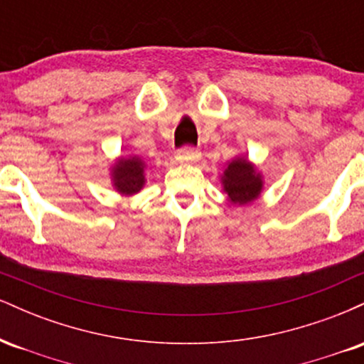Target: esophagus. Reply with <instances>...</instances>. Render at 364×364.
Masks as SVG:
<instances>
[{"instance_id": "esophagus-1", "label": "esophagus", "mask_w": 364, "mask_h": 364, "mask_svg": "<svg viewBox=\"0 0 364 364\" xmlns=\"http://www.w3.org/2000/svg\"><path fill=\"white\" fill-rule=\"evenodd\" d=\"M178 161L179 162H195V161H198L200 159V152L196 149H193V147H183V149H179L178 150Z\"/></svg>"}]
</instances>
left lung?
I'll list each match as a JSON object with an SVG mask.
<instances>
[{"label": "left lung", "mask_w": 364, "mask_h": 364, "mask_svg": "<svg viewBox=\"0 0 364 364\" xmlns=\"http://www.w3.org/2000/svg\"><path fill=\"white\" fill-rule=\"evenodd\" d=\"M224 191L232 205H246L260 196L263 190V178L257 168L245 157L232 159L224 169L223 178Z\"/></svg>", "instance_id": "left-lung-1"}]
</instances>
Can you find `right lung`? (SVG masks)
<instances>
[{
	"label": "right lung",
	"mask_w": 364,
	"mask_h": 364,
	"mask_svg": "<svg viewBox=\"0 0 364 364\" xmlns=\"http://www.w3.org/2000/svg\"><path fill=\"white\" fill-rule=\"evenodd\" d=\"M112 186L121 195H135L145 185V162L140 157H121L111 169Z\"/></svg>",
	"instance_id": "1"
}]
</instances>
